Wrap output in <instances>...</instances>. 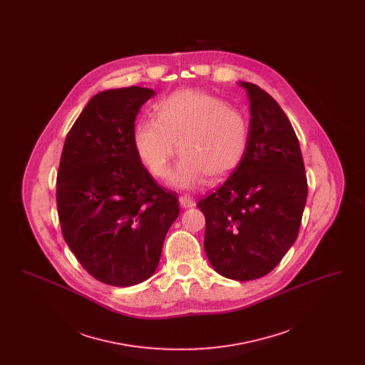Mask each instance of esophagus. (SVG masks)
<instances>
[{"instance_id": "34e87169", "label": "esophagus", "mask_w": 365, "mask_h": 365, "mask_svg": "<svg viewBox=\"0 0 365 365\" xmlns=\"http://www.w3.org/2000/svg\"><path fill=\"white\" fill-rule=\"evenodd\" d=\"M179 202H180V205L183 207V208H192V207H195V202H194V200L189 197V195H180L179 197Z\"/></svg>"}]
</instances>
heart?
I'll return each instance as SVG.
<instances>
[{"label": "heart", "instance_id": "1", "mask_svg": "<svg viewBox=\"0 0 365 365\" xmlns=\"http://www.w3.org/2000/svg\"><path fill=\"white\" fill-rule=\"evenodd\" d=\"M156 119L135 125L139 160L155 178L168 174L176 153L182 156L170 183L194 189L205 176L216 183L232 174L249 146V122L241 109L200 90H180L157 105Z\"/></svg>", "mask_w": 365, "mask_h": 365}]
</instances>
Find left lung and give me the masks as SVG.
Listing matches in <instances>:
<instances>
[{"instance_id": "left-lung-1", "label": "left lung", "mask_w": 365, "mask_h": 365, "mask_svg": "<svg viewBox=\"0 0 365 365\" xmlns=\"http://www.w3.org/2000/svg\"><path fill=\"white\" fill-rule=\"evenodd\" d=\"M250 109L249 146L222 187L198 201L213 269L234 280L271 272L297 240L308 183L292 123L262 88L240 82Z\"/></svg>"}]
</instances>
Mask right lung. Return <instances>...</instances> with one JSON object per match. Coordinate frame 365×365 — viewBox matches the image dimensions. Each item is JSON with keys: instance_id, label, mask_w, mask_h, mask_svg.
Returning a JSON list of instances; mask_svg holds the SVG:
<instances>
[{"instance_id": "1", "label": "right lung", "mask_w": 365, "mask_h": 365, "mask_svg": "<svg viewBox=\"0 0 365 365\" xmlns=\"http://www.w3.org/2000/svg\"><path fill=\"white\" fill-rule=\"evenodd\" d=\"M156 94L124 87L96 94L71 127L57 175L61 232L93 278L134 286L156 271L178 215V194L160 187L134 146L135 116Z\"/></svg>"}]
</instances>
